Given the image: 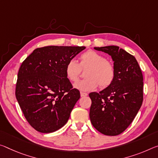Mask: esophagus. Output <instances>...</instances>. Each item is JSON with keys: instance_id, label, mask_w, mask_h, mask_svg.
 Here are the masks:
<instances>
[{"instance_id": "34e87169", "label": "esophagus", "mask_w": 158, "mask_h": 158, "mask_svg": "<svg viewBox=\"0 0 158 158\" xmlns=\"http://www.w3.org/2000/svg\"><path fill=\"white\" fill-rule=\"evenodd\" d=\"M80 95H81V97H84V96H86L87 94L86 93H84V92H80Z\"/></svg>"}]
</instances>
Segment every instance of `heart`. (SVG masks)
Segmentation results:
<instances>
[{
    "label": "heart",
    "instance_id": "b5f03b06",
    "mask_svg": "<svg viewBox=\"0 0 158 158\" xmlns=\"http://www.w3.org/2000/svg\"><path fill=\"white\" fill-rule=\"evenodd\" d=\"M79 59V64L72 59L67 62L65 67L67 79L73 82L78 79L81 74V69L88 67L84 73L86 78L74 84L76 89L82 91H91L96 89L98 84L100 88L105 89L114 81V67L102 55L89 50L82 53Z\"/></svg>",
    "mask_w": 158,
    "mask_h": 158
}]
</instances>
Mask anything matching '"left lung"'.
<instances>
[{"label":"left lung","instance_id":"left-lung-1","mask_svg":"<svg viewBox=\"0 0 158 158\" xmlns=\"http://www.w3.org/2000/svg\"><path fill=\"white\" fill-rule=\"evenodd\" d=\"M106 52L114 61L115 77L112 83L100 91L89 94L91 99L90 119L98 131L107 136L122 133L141 108L143 78L135 57L116 46L95 47Z\"/></svg>","mask_w":158,"mask_h":158}]
</instances>
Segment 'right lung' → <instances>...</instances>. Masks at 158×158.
Listing matches in <instances>:
<instances>
[{"instance_id": "right-lung-1", "label": "right lung", "mask_w": 158, "mask_h": 158, "mask_svg": "<svg viewBox=\"0 0 158 158\" xmlns=\"http://www.w3.org/2000/svg\"><path fill=\"white\" fill-rule=\"evenodd\" d=\"M84 46H50L35 49L19 67L15 96L25 118L36 131L62 128L80 98L65 74L67 62Z\"/></svg>"}]
</instances>
